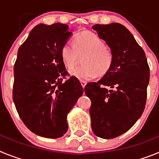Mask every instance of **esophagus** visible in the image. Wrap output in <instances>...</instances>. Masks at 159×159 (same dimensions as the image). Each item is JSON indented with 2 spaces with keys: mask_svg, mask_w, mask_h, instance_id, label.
<instances>
[{
  "mask_svg": "<svg viewBox=\"0 0 159 159\" xmlns=\"http://www.w3.org/2000/svg\"><path fill=\"white\" fill-rule=\"evenodd\" d=\"M80 84H81V85H82L83 88H85V86H86V84H87V82H85V81H80Z\"/></svg>",
  "mask_w": 159,
  "mask_h": 159,
  "instance_id": "34e87169",
  "label": "esophagus"
}]
</instances>
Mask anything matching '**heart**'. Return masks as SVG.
<instances>
[{
  "mask_svg": "<svg viewBox=\"0 0 159 159\" xmlns=\"http://www.w3.org/2000/svg\"><path fill=\"white\" fill-rule=\"evenodd\" d=\"M84 55L82 61L84 65L69 71L71 76L81 81L93 80L98 73L100 75H106L113 65L112 52L105 47V42L93 32H81L75 36L73 43L66 42L60 51L61 60L69 69L76 64L79 56Z\"/></svg>",
  "mask_w": 159,
  "mask_h": 159,
  "instance_id": "1",
  "label": "heart"
}]
</instances>
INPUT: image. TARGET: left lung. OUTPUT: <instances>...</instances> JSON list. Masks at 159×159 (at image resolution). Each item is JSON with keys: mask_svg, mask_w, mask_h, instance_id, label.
I'll return each instance as SVG.
<instances>
[{"mask_svg": "<svg viewBox=\"0 0 159 159\" xmlns=\"http://www.w3.org/2000/svg\"><path fill=\"white\" fill-rule=\"evenodd\" d=\"M92 29L106 41L114 56L109 72L84 88L92 101L94 134L113 139L130 130L141 117L147 101L150 68L143 49L123 25H95ZM111 88L108 90L107 87Z\"/></svg>", "mask_w": 159, "mask_h": 159, "instance_id": "1", "label": "left lung"}]
</instances>
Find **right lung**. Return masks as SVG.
<instances>
[{
	"mask_svg": "<svg viewBox=\"0 0 159 159\" xmlns=\"http://www.w3.org/2000/svg\"><path fill=\"white\" fill-rule=\"evenodd\" d=\"M71 36L67 25L40 24L18 49L12 99L25 126L41 137L65 134L67 114L84 93L75 77L63 83L68 73L60 51Z\"/></svg>",
	"mask_w": 159,
	"mask_h": 159,
	"instance_id": "add662e5",
	"label": "right lung"
}]
</instances>
